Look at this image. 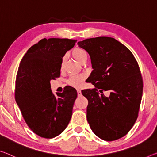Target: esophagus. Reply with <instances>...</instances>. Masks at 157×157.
Returning a JSON list of instances; mask_svg holds the SVG:
<instances>
[{"label":"esophagus","mask_w":157,"mask_h":157,"mask_svg":"<svg viewBox=\"0 0 157 157\" xmlns=\"http://www.w3.org/2000/svg\"><path fill=\"white\" fill-rule=\"evenodd\" d=\"M77 93H78V97H80V96L82 95V93H81V90H77Z\"/></svg>","instance_id":"esophagus-1"}]
</instances>
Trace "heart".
Returning a JSON list of instances; mask_svg holds the SVG:
<instances>
[{"mask_svg":"<svg viewBox=\"0 0 157 157\" xmlns=\"http://www.w3.org/2000/svg\"><path fill=\"white\" fill-rule=\"evenodd\" d=\"M72 55L78 62H80L82 60L85 58H87V54L86 52L84 51L83 50L80 49V48H76L72 52ZM64 61V57L62 59V64L63 65ZM85 78V76L84 75H72L69 78L67 79V83L68 85L71 86L74 88H80L83 83V81Z\"/></svg>","mask_w":157,"mask_h":157,"instance_id":"b5f03b06","label":"heart"}]
</instances>
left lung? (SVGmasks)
<instances>
[{
    "label": "left lung",
    "instance_id": "1",
    "mask_svg": "<svg viewBox=\"0 0 157 157\" xmlns=\"http://www.w3.org/2000/svg\"><path fill=\"white\" fill-rule=\"evenodd\" d=\"M78 45L88 52L93 69L87 80L95 88L82 91L88 100L90 128L104 140L119 139L132 128L138 116L143 88L138 64L128 48L114 38H88ZM103 90H110L109 97Z\"/></svg>",
    "mask_w": 157,
    "mask_h": 157
}]
</instances>
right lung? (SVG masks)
Here are the masks:
<instances>
[{
  "label": "right lung",
  "mask_w": 157,
  "mask_h": 157,
  "mask_svg": "<svg viewBox=\"0 0 157 157\" xmlns=\"http://www.w3.org/2000/svg\"><path fill=\"white\" fill-rule=\"evenodd\" d=\"M76 40L43 38L32 45L21 59L16 77L15 100L26 124L34 133L52 138L70 121L75 88L62 93L51 91L50 81L59 77L62 57Z\"/></svg>",
  "instance_id": "1"
}]
</instances>
